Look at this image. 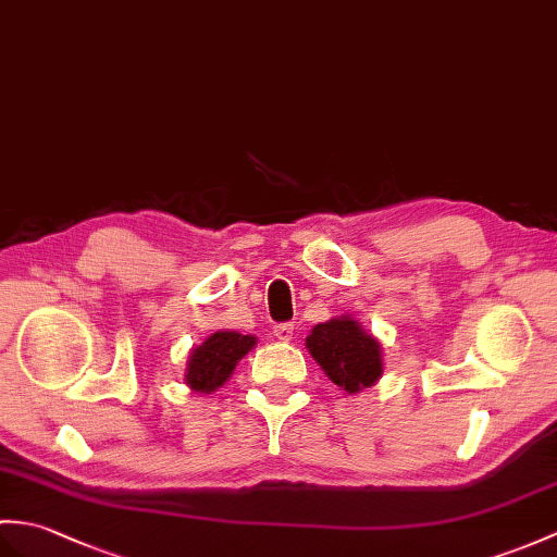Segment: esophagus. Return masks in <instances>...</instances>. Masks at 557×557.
<instances>
[{"instance_id": "obj_1", "label": "esophagus", "mask_w": 557, "mask_h": 557, "mask_svg": "<svg viewBox=\"0 0 557 557\" xmlns=\"http://www.w3.org/2000/svg\"><path fill=\"white\" fill-rule=\"evenodd\" d=\"M294 325L292 322H277V325L273 327V332H275V337L280 339V342H292L294 339Z\"/></svg>"}]
</instances>
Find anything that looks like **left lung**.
<instances>
[{
	"label": "left lung",
	"instance_id": "1",
	"mask_svg": "<svg viewBox=\"0 0 557 557\" xmlns=\"http://www.w3.org/2000/svg\"><path fill=\"white\" fill-rule=\"evenodd\" d=\"M306 346L327 377L348 394L366 389L380 380V344L351 318L320 322L308 334Z\"/></svg>",
	"mask_w": 557,
	"mask_h": 557
}]
</instances>
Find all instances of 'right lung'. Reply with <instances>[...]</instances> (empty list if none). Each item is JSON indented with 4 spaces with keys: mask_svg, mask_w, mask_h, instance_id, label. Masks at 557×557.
<instances>
[{
    "mask_svg": "<svg viewBox=\"0 0 557 557\" xmlns=\"http://www.w3.org/2000/svg\"><path fill=\"white\" fill-rule=\"evenodd\" d=\"M256 344L251 334L237 332H215L199 348H194L187 366V384L194 392L211 394L235 370L239 360L247 356Z\"/></svg>",
    "mask_w": 557,
    "mask_h": 557,
    "instance_id": "add662e5",
    "label": "right lung"
}]
</instances>
